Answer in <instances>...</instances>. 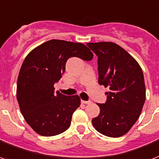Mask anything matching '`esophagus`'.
<instances>
[{
  "label": "esophagus",
  "instance_id": "34e87169",
  "mask_svg": "<svg viewBox=\"0 0 159 159\" xmlns=\"http://www.w3.org/2000/svg\"><path fill=\"white\" fill-rule=\"evenodd\" d=\"M81 102H82V103H84V104H89V103H91L92 102L90 101V100H88V101H84V100H81Z\"/></svg>",
  "mask_w": 159,
  "mask_h": 159
}]
</instances>
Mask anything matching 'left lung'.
I'll list each match as a JSON object with an SVG mask.
<instances>
[{"label": "left lung", "mask_w": 159, "mask_h": 159, "mask_svg": "<svg viewBox=\"0 0 159 159\" xmlns=\"http://www.w3.org/2000/svg\"><path fill=\"white\" fill-rule=\"evenodd\" d=\"M98 57V84L109 88L100 113L92 120L95 130L108 137L122 136L138 120L145 102V84L138 62L117 44L89 43Z\"/></svg>", "instance_id": "obj_1"}]
</instances>
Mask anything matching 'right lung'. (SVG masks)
Segmentation results:
<instances>
[{
  "label": "right lung",
  "mask_w": 159,
  "mask_h": 159,
  "mask_svg": "<svg viewBox=\"0 0 159 159\" xmlns=\"http://www.w3.org/2000/svg\"><path fill=\"white\" fill-rule=\"evenodd\" d=\"M73 57L91 61L93 55L83 43L52 39L31 51L21 66L18 102L26 122L40 135L66 131L80 105L78 95L66 96L54 89L66 70L67 60Z\"/></svg>",
  "instance_id": "1"
}]
</instances>
